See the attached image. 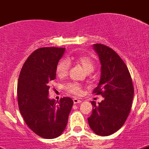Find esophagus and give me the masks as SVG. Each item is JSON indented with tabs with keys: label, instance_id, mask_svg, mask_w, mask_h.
<instances>
[{
	"label": "esophagus",
	"instance_id": "34e87169",
	"mask_svg": "<svg viewBox=\"0 0 149 149\" xmlns=\"http://www.w3.org/2000/svg\"><path fill=\"white\" fill-rule=\"evenodd\" d=\"M73 103H74V104H80V103H81V100L78 99V98H73Z\"/></svg>",
	"mask_w": 149,
	"mask_h": 149
}]
</instances>
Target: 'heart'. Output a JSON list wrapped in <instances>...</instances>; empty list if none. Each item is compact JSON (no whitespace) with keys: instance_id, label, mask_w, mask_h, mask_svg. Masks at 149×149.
Masks as SVG:
<instances>
[{"instance_id":"heart-1","label":"heart","mask_w":149,"mask_h":149,"mask_svg":"<svg viewBox=\"0 0 149 149\" xmlns=\"http://www.w3.org/2000/svg\"><path fill=\"white\" fill-rule=\"evenodd\" d=\"M72 60L76 61L87 73H91L92 71H93L95 65H94L93 60L85 56H79L76 58H69L68 60L62 59L58 63L57 67H56V74L59 77H64L68 74L69 68H70V62H71ZM67 90L68 92L75 94V95H80L82 93L81 87L76 83H70V84H68Z\"/></svg>"}]
</instances>
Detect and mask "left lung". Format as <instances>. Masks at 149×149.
<instances>
[{
  "label": "left lung",
  "instance_id": "1",
  "mask_svg": "<svg viewBox=\"0 0 149 149\" xmlns=\"http://www.w3.org/2000/svg\"><path fill=\"white\" fill-rule=\"evenodd\" d=\"M94 51L101 62V78L93 93L104 99L96 105L92 101L93 112L89 117L92 131L100 136H109L118 131L130 112L134 87L127 67L112 48L94 44Z\"/></svg>",
  "mask_w": 149,
  "mask_h": 149
}]
</instances>
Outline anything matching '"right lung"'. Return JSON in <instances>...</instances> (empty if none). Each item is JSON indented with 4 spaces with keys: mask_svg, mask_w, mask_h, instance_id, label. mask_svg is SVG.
Listing matches in <instances>:
<instances>
[{
    "mask_svg": "<svg viewBox=\"0 0 149 149\" xmlns=\"http://www.w3.org/2000/svg\"><path fill=\"white\" fill-rule=\"evenodd\" d=\"M65 48H40L25 62L17 82L19 109L27 126L42 138L62 134L73 101L64 97L59 101L48 98V82L56 79L58 62Z\"/></svg>",
    "mask_w": 149,
    "mask_h": 149,
    "instance_id": "right-lung-1",
    "label": "right lung"
}]
</instances>
